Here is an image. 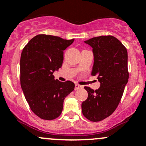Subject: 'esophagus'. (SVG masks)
<instances>
[{
  "label": "esophagus",
  "mask_w": 146,
  "mask_h": 146,
  "mask_svg": "<svg viewBox=\"0 0 146 146\" xmlns=\"http://www.w3.org/2000/svg\"><path fill=\"white\" fill-rule=\"evenodd\" d=\"M82 88H83V86H81V85L78 84H75V90L81 89H82Z\"/></svg>",
  "instance_id": "esophagus-1"
}]
</instances>
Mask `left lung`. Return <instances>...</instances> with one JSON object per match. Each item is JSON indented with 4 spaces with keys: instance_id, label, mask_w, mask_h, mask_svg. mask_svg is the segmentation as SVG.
<instances>
[{
    "instance_id": "1",
    "label": "left lung",
    "mask_w": 146,
    "mask_h": 146,
    "mask_svg": "<svg viewBox=\"0 0 146 146\" xmlns=\"http://www.w3.org/2000/svg\"><path fill=\"white\" fill-rule=\"evenodd\" d=\"M85 43L94 53L92 76H98V89L85 86L88 98L81 104L83 115L91 121L108 117L119 106L128 82L127 51L121 42L112 35L94 37Z\"/></svg>"
}]
</instances>
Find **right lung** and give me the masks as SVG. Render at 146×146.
Wrapping results in <instances>:
<instances>
[{
	"label": "right lung",
	"instance_id": "1",
	"mask_svg": "<svg viewBox=\"0 0 146 146\" xmlns=\"http://www.w3.org/2000/svg\"><path fill=\"white\" fill-rule=\"evenodd\" d=\"M74 39L35 35L24 47L20 58V84L33 112L40 119L53 120L61 114L65 97L74 90V83L54 80L53 73L63 62L64 51Z\"/></svg>",
	"mask_w": 146,
	"mask_h": 146
}]
</instances>
